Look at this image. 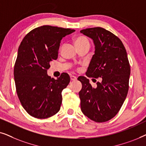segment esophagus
Returning <instances> with one entry per match:
<instances>
[{"instance_id":"1","label":"esophagus","mask_w":146,"mask_h":146,"mask_svg":"<svg viewBox=\"0 0 146 146\" xmlns=\"http://www.w3.org/2000/svg\"><path fill=\"white\" fill-rule=\"evenodd\" d=\"M70 80H72V81H74V80H76V77L75 76L71 75L70 76Z\"/></svg>"}]
</instances>
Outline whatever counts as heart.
I'll return each mask as SVG.
<instances>
[{"label": "heart", "instance_id": "heart-1", "mask_svg": "<svg viewBox=\"0 0 146 146\" xmlns=\"http://www.w3.org/2000/svg\"><path fill=\"white\" fill-rule=\"evenodd\" d=\"M74 43L76 46H84L86 44H90L88 39L86 37L84 36H79L77 38H76Z\"/></svg>", "mask_w": 146, "mask_h": 146}]
</instances>
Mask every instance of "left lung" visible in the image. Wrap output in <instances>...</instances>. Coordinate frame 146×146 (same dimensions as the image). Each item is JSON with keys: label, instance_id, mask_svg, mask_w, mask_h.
Here are the masks:
<instances>
[{"label": "left lung", "instance_id": "left-lung-1", "mask_svg": "<svg viewBox=\"0 0 146 146\" xmlns=\"http://www.w3.org/2000/svg\"><path fill=\"white\" fill-rule=\"evenodd\" d=\"M80 33L92 39L95 46L86 74L102 80L92 88L86 78H78L82 84L79 92L81 110L92 120L104 122L117 114L127 96L130 75L127 52L119 38L103 28H90Z\"/></svg>", "mask_w": 146, "mask_h": 146}]
</instances>
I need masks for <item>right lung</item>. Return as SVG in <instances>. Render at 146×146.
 I'll return each mask as SVG.
<instances>
[{"mask_svg":"<svg viewBox=\"0 0 146 146\" xmlns=\"http://www.w3.org/2000/svg\"><path fill=\"white\" fill-rule=\"evenodd\" d=\"M74 31L42 26L28 33L19 46L14 68L16 89L23 107L33 117L47 118L60 109L62 91L70 78L66 73L51 78L47 70L57 59L61 40Z\"/></svg>","mask_w":146,"mask_h":146,"instance_id":"1","label":"right lung"}]
</instances>
